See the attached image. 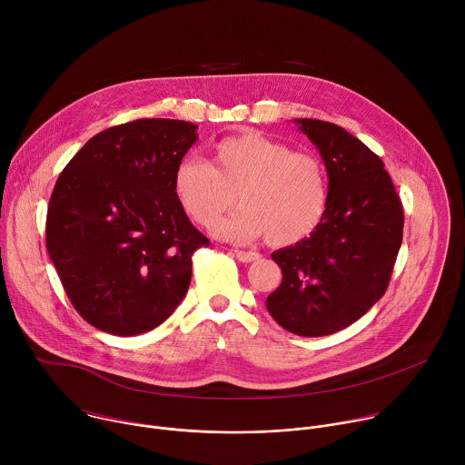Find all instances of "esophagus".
<instances>
[{"mask_svg":"<svg viewBox=\"0 0 465 465\" xmlns=\"http://www.w3.org/2000/svg\"><path fill=\"white\" fill-rule=\"evenodd\" d=\"M233 255H235L241 262H252V261L259 259V253H257V252H252V250H235Z\"/></svg>","mask_w":465,"mask_h":465,"instance_id":"34e87169","label":"esophagus"}]
</instances>
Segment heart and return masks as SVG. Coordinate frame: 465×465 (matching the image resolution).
Returning a JSON list of instances; mask_svg holds the SVG:
<instances>
[{
    "instance_id": "1",
    "label": "heart",
    "mask_w": 465,
    "mask_h": 465,
    "mask_svg": "<svg viewBox=\"0 0 465 465\" xmlns=\"http://www.w3.org/2000/svg\"><path fill=\"white\" fill-rule=\"evenodd\" d=\"M173 191L183 213L203 228L215 226L237 197L242 210L215 228L217 237L233 242L264 235L276 246L296 244L320 226L329 204L318 156L255 132L217 142L208 162L180 160Z\"/></svg>"
}]
</instances>
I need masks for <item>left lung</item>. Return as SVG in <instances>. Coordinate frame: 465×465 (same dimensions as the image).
<instances>
[{"label": "left lung", "mask_w": 465, "mask_h": 465, "mask_svg": "<svg viewBox=\"0 0 465 465\" xmlns=\"http://www.w3.org/2000/svg\"><path fill=\"white\" fill-rule=\"evenodd\" d=\"M318 149L329 204L320 226L272 259L282 285L271 316L300 337H325L357 322L384 294L403 241V206L382 160L339 124L294 119Z\"/></svg>", "instance_id": "1"}]
</instances>
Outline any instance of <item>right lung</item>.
I'll return each mask as SVG.
<instances>
[{
	"label": "right lung",
	"instance_id": "right-lung-1",
	"mask_svg": "<svg viewBox=\"0 0 465 465\" xmlns=\"http://www.w3.org/2000/svg\"><path fill=\"white\" fill-rule=\"evenodd\" d=\"M196 124L138 119L94 136L60 173L45 244L62 287L94 327L134 337L165 322L210 244L180 208L173 174Z\"/></svg>",
	"mask_w": 465,
	"mask_h": 465
}]
</instances>
